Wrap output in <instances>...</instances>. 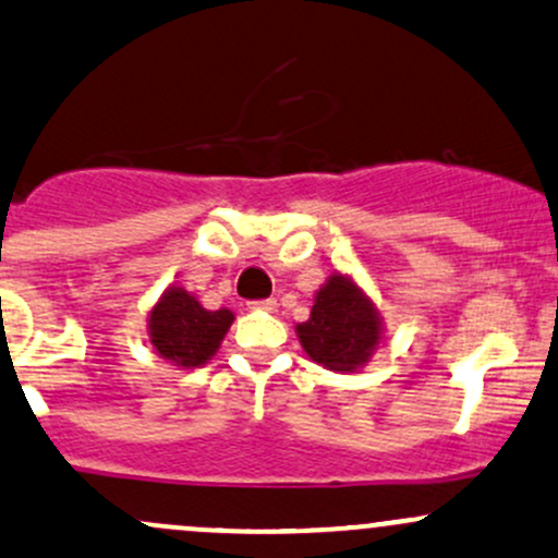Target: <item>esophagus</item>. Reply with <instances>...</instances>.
<instances>
[{
  "instance_id": "esophagus-1",
  "label": "esophagus",
  "mask_w": 558,
  "mask_h": 558,
  "mask_svg": "<svg viewBox=\"0 0 558 558\" xmlns=\"http://www.w3.org/2000/svg\"><path fill=\"white\" fill-rule=\"evenodd\" d=\"M251 310H265V312H275L278 310V302L275 299H259V302H248Z\"/></svg>"
}]
</instances>
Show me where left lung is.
Returning <instances> with one entry per match:
<instances>
[{
	"mask_svg": "<svg viewBox=\"0 0 558 558\" xmlns=\"http://www.w3.org/2000/svg\"><path fill=\"white\" fill-rule=\"evenodd\" d=\"M302 347L328 371H354L371 357L381 326L373 304L352 280L333 275L315 296L307 323L296 326Z\"/></svg>",
	"mask_w": 558,
	"mask_h": 558,
	"instance_id": "1",
	"label": "left lung"
}]
</instances>
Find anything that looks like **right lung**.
Segmentation results:
<instances>
[{
  "mask_svg": "<svg viewBox=\"0 0 558 558\" xmlns=\"http://www.w3.org/2000/svg\"><path fill=\"white\" fill-rule=\"evenodd\" d=\"M230 323V310L209 312L187 291L169 289L150 312V344L174 365L198 368L217 352Z\"/></svg>",
  "mask_w": 558,
  "mask_h": 558,
  "instance_id": "obj_1",
  "label": "right lung"
}]
</instances>
